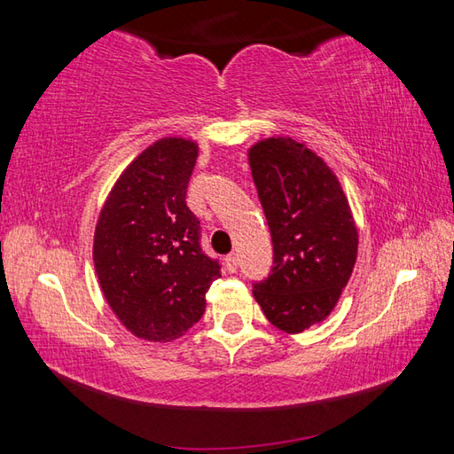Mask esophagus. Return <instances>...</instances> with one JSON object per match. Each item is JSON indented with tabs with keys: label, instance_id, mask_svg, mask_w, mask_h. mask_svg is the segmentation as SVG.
I'll use <instances>...</instances> for the list:
<instances>
[{
	"label": "esophagus",
	"instance_id": "obj_1",
	"mask_svg": "<svg viewBox=\"0 0 454 454\" xmlns=\"http://www.w3.org/2000/svg\"><path fill=\"white\" fill-rule=\"evenodd\" d=\"M224 268L228 272H236L238 270V258H236V254H228L226 258H224Z\"/></svg>",
	"mask_w": 454,
	"mask_h": 454
}]
</instances>
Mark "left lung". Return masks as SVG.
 Segmentation results:
<instances>
[{
  "instance_id": "8db88e82",
  "label": "left lung",
  "mask_w": 454,
  "mask_h": 454,
  "mask_svg": "<svg viewBox=\"0 0 454 454\" xmlns=\"http://www.w3.org/2000/svg\"><path fill=\"white\" fill-rule=\"evenodd\" d=\"M274 246L268 278L254 284L270 325L298 334L325 320L356 262L358 232L340 182L325 160L292 137H266L248 150Z\"/></svg>"
}]
</instances>
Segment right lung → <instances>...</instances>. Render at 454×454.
I'll return each mask as SVG.
<instances>
[{
  "instance_id": "right-lung-1",
  "label": "right lung",
  "mask_w": 454,
  "mask_h": 454,
  "mask_svg": "<svg viewBox=\"0 0 454 454\" xmlns=\"http://www.w3.org/2000/svg\"><path fill=\"white\" fill-rule=\"evenodd\" d=\"M198 144L162 137L129 164L107 196L94 234L104 296L129 333L168 342L202 318L218 260L200 246V220L186 206Z\"/></svg>"
}]
</instances>
